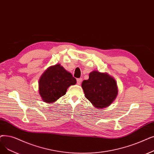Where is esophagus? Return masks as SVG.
Masks as SVG:
<instances>
[{"label": "esophagus", "instance_id": "esophagus-1", "mask_svg": "<svg viewBox=\"0 0 154 154\" xmlns=\"http://www.w3.org/2000/svg\"><path fill=\"white\" fill-rule=\"evenodd\" d=\"M82 79H81V78H79V79H77V84H78V85L81 84V83L82 82Z\"/></svg>", "mask_w": 154, "mask_h": 154}]
</instances>
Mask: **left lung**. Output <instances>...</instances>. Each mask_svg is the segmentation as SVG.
I'll use <instances>...</instances> for the list:
<instances>
[{"instance_id":"obj_1","label":"left lung","mask_w":154,"mask_h":154,"mask_svg":"<svg viewBox=\"0 0 154 154\" xmlns=\"http://www.w3.org/2000/svg\"><path fill=\"white\" fill-rule=\"evenodd\" d=\"M85 97L97 109H104L111 104L118 95L115 79L108 73L93 70L88 80L82 83Z\"/></svg>"}]
</instances>
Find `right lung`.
Here are the masks:
<instances>
[{
	"instance_id": "right-lung-1",
	"label": "right lung",
	"mask_w": 154,
	"mask_h": 154,
	"mask_svg": "<svg viewBox=\"0 0 154 154\" xmlns=\"http://www.w3.org/2000/svg\"><path fill=\"white\" fill-rule=\"evenodd\" d=\"M76 83V79L72 73L60 64L51 65L39 78V94L44 102L53 103L64 96L70 85Z\"/></svg>"
}]
</instances>
